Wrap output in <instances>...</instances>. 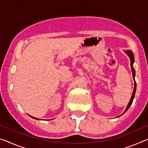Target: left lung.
I'll use <instances>...</instances> for the list:
<instances>
[{"instance_id": "1", "label": "left lung", "mask_w": 148, "mask_h": 148, "mask_svg": "<svg viewBox=\"0 0 148 148\" xmlns=\"http://www.w3.org/2000/svg\"><path fill=\"white\" fill-rule=\"evenodd\" d=\"M126 53L130 57V59H131V70H132V76H133V78H134V90H133V92H132V97H131V99L130 100V102L128 104V106H127L126 110H125V112L123 113L121 115H123V114H125V112H127V110L129 108V107L131 106V105L132 103V101H133V99L134 98V95H135V92H136V82H135V79H134V76H135V71H134V69L133 68V66H132V64H133L134 62V55L133 53H132V51H126Z\"/></svg>"}]
</instances>
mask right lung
Instances as JSON below:
<instances>
[{"label":"right lung","instance_id":"obj_1","mask_svg":"<svg viewBox=\"0 0 148 148\" xmlns=\"http://www.w3.org/2000/svg\"><path fill=\"white\" fill-rule=\"evenodd\" d=\"M32 117V116H31ZM32 118H34V119H37V118H36V117H32Z\"/></svg>","mask_w":148,"mask_h":148}]
</instances>
